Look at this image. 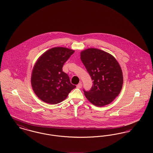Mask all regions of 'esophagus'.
<instances>
[{"mask_svg":"<svg viewBox=\"0 0 153 153\" xmlns=\"http://www.w3.org/2000/svg\"><path fill=\"white\" fill-rule=\"evenodd\" d=\"M81 87H82V84H81V83L77 85V88H81Z\"/></svg>","mask_w":153,"mask_h":153,"instance_id":"1","label":"esophagus"}]
</instances>
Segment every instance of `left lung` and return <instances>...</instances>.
I'll return each instance as SVG.
<instances>
[{
	"label": "left lung",
	"mask_w": 153,
	"mask_h": 153,
	"mask_svg": "<svg viewBox=\"0 0 153 153\" xmlns=\"http://www.w3.org/2000/svg\"><path fill=\"white\" fill-rule=\"evenodd\" d=\"M81 59L89 74L93 84L84 95L97 107L109 104L120 94L123 82L122 71L111 54L102 50L89 48L81 52Z\"/></svg>",
	"instance_id": "8db88e82"
}]
</instances>
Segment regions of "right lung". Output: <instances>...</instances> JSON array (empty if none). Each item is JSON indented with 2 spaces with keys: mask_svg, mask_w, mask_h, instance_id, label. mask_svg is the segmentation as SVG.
<instances>
[{
  "mask_svg": "<svg viewBox=\"0 0 153 153\" xmlns=\"http://www.w3.org/2000/svg\"><path fill=\"white\" fill-rule=\"evenodd\" d=\"M74 52L68 48L56 47L45 51L36 61L31 83L34 93L42 101L50 104H58L76 87L62 71L64 63Z\"/></svg>",
  "mask_w": 153,
  "mask_h": 153,
  "instance_id": "add662e5",
  "label": "right lung"
}]
</instances>
